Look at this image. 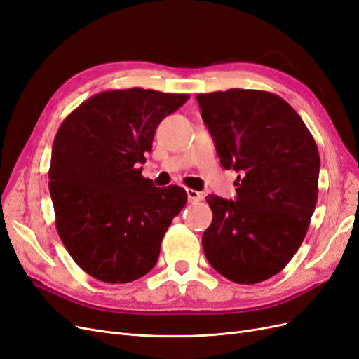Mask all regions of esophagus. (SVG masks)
I'll list each match as a JSON object with an SVG mask.
<instances>
[{
  "mask_svg": "<svg viewBox=\"0 0 359 359\" xmlns=\"http://www.w3.org/2000/svg\"><path fill=\"white\" fill-rule=\"evenodd\" d=\"M186 191H187V198H189V202H199V201H202V199H203L202 193H199V191H196V190H193V189H187Z\"/></svg>",
  "mask_w": 359,
  "mask_h": 359,
  "instance_id": "34e87169",
  "label": "esophagus"
}]
</instances>
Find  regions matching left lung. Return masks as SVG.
Instances as JSON below:
<instances>
[{
	"label": "left lung",
	"mask_w": 359,
	"mask_h": 359,
	"mask_svg": "<svg viewBox=\"0 0 359 359\" xmlns=\"http://www.w3.org/2000/svg\"><path fill=\"white\" fill-rule=\"evenodd\" d=\"M196 99L222 166L240 173L236 201L206 196L212 223L203 253L233 283H260L280 273L306 238L319 191L318 145L273 93L232 88Z\"/></svg>",
	"instance_id": "8db88e82"
}]
</instances>
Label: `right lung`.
I'll list each match as a JSON object with an SVG mask.
<instances>
[{"instance_id": "obj_1", "label": "right lung", "mask_w": 359, "mask_h": 359, "mask_svg": "<svg viewBox=\"0 0 359 359\" xmlns=\"http://www.w3.org/2000/svg\"><path fill=\"white\" fill-rule=\"evenodd\" d=\"M189 94L128 88L79 104L52 145L49 191L64 247L86 274L130 283L154 268L173 217L187 203L178 186L142 177L160 121Z\"/></svg>"}]
</instances>
